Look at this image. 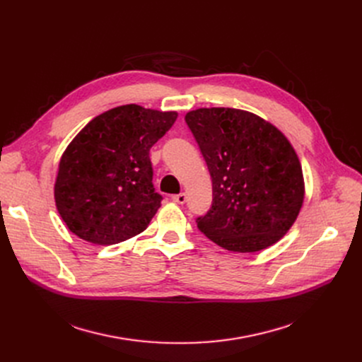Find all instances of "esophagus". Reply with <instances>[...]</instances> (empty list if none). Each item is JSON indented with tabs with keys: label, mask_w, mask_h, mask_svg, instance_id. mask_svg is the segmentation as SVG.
Returning <instances> with one entry per match:
<instances>
[{
	"label": "esophagus",
	"mask_w": 362,
	"mask_h": 362,
	"mask_svg": "<svg viewBox=\"0 0 362 362\" xmlns=\"http://www.w3.org/2000/svg\"><path fill=\"white\" fill-rule=\"evenodd\" d=\"M171 201L176 202V204H185L186 202V194H177V195H173L171 197Z\"/></svg>",
	"instance_id": "34e87169"
}]
</instances>
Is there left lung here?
I'll return each mask as SVG.
<instances>
[{
	"mask_svg": "<svg viewBox=\"0 0 362 362\" xmlns=\"http://www.w3.org/2000/svg\"><path fill=\"white\" fill-rule=\"evenodd\" d=\"M185 120L213 180L198 229L224 250L257 252L280 240L303 202V177L289 141L272 123L236 108H198Z\"/></svg>",
	"mask_w": 362,
	"mask_h": 362,
	"instance_id": "obj_1",
	"label": "left lung"
}]
</instances>
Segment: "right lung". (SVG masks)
Instances as JSON below:
<instances>
[{
    "mask_svg": "<svg viewBox=\"0 0 362 362\" xmlns=\"http://www.w3.org/2000/svg\"><path fill=\"white\" fill-rule=\"evenodd\" d=\"M177 119L176 111L136 104L90 120L60 160L54 197L69 230L97 245L144 232L163 197L152 185L149 149Z\"/></svg>",
    "mask_w": 362,
    "mask_h": 362,
    "instance_id": "add662e5",
    "label": "right lung"
}]
</instances>
